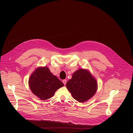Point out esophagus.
Instances as JSON below:
<instances>
[{
    "instance_id": "34e87169",
    "label": "esophagus",
    "mask_w": 133,
    "mask_h": 133,
    "mask_svg": "<svg viewBox=\"0 0 133 133\" xmlns=\"http://www.w3.org/2000/svg\"><path fill=\"white\" fill-rule=\"evenodd\" d=\"M63 84L65 85L66 84V83H67V81H66V79H64V80H63Z\"/></svg>"
}]
</instances>
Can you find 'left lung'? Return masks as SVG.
<instances>
[{"label":"left lung","mask_w":133,"mask_h":133,"mask_svg":"<svg viewBox=\"0 0 133 133\" xmlns=\"http://www.w3.org/2000/svg\"><path fill=\"white\" fill-rule=\"evenodd\" d=\"M72 97L81 103L91 98L97 90V82L90 72L81 68L75 71L66 85Z\"/></svg>","instance_id":"left-lung-1"}]
</instances>
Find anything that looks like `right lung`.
<instances>
[{
  "label": "right lung",
  "mask_w": 133,
  "mask_h": 133,
  "mask_svg": "<svg viewBox=\"0 0 133 133\" xmlns=\"http://www.w3.org/2000/svg\"><path fill=\"white\" fill-rule=\"evenodd\" d=\"M28 84L32 92L42 100L52 97L55 91L64 86L46 66L37 67L30 75Z\"/></svg>",
  "instance_id": "1"
}]
</instances>
